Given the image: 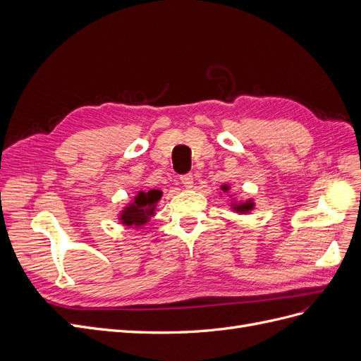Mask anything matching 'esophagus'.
<instances>
[{"instance_id": "esophagus-1", "label": "esophagus", "mask_w": 361, "mask_h": 361, "mask_svg": "<svg viewBox=\"0 0 361 361\" xmlns=\"http://www.w3.org/2000/svg\"><path fill=\"white\" fill-rule=\"evenodd\" d=\"M180 182L185 188H192L194 185V179H192V174L188 173V174H183V176H180Z\"/></svg>"}]
</instances>
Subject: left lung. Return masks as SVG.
Masks as SVG:
<instances>
[{"label":"left lung","instance_id":"left-lung-1","mask_svg":"<svg viewBox=\"0 0 361 361\" xmlns=\"http://www.w3.org/2000/svg\"><path fill=\"white\" fill-rule=\"evenodd\" d=\"M232 187L228 183H223L220 187V192L221 194H227L228 197V206H231L232 212H236L239 215H247L250 212L255 211L256 203L253 199H247V200H238L235 195L231 192Z\"/></svg>","mask_w":361,"mask_h":361}]
</instances>
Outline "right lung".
<instances>
[{"label": "right lung", "instance_id": "add662e5", "mask_svg": "<svg viewBox=\"0 0 361 361\" xmlns=\"http://www.w3.org/2000/svg\"><path fill=\"white\" fill-rule=\"evenodd\" d=\"M162 197V191L152 188L149 191H138L133 200L126 203L117 214V220L125 227H143L155 216L157 204Z\"/></svg>", "mask_w": 361, "mask_h": 361}]
</instances>
